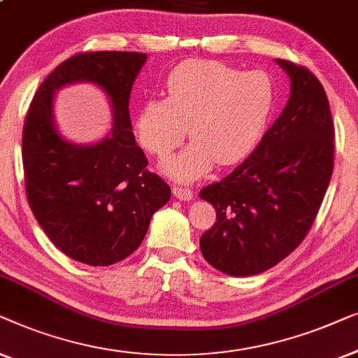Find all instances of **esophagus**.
Listing matches in <instances>:
<instances>
[{
	"label": "esophagus",
	"mask_w": 358,
	"mask_h": 358,
	"mask_svg": "<svg viewBox=\"0 0 358 358\" xmlns=\"http://www.w3.org/2000/svg\"><path fill=\"white\" fill-rule=\"evenodd\" d=\"M173 196L180 201H191L193 199V191L189 188H183V186H173L172 188Z\"/></svg>",
	"instance_id": "1"
}]
</instances>
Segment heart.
<instances>
[{"mask_svg": "<svg viewBox=\"0 0 358 358\" xmlns=\"http://www.w3.org/2000/svg\"><path fill=\"white\" fill-rule=\"evenodd\" d=\"M279 107V90L264 71H240L220 62L188 59L165 79V99L139 105L134 129L141 145L167 157L188 134L193 139L164 170L196 180L213 165H234L261 144Z\"/></svg>", "mask_w": 358, "mask_h": 358, "instance_id": "b5f03b06", "label": "heart"}]
</instances>
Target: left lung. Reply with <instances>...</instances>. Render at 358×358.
Instances as JSON below:
<instances>
[{
  "label": "left lung",
  "instance_id": "left-lung-1",
  "mask_svg": "<svg viewBox=\"0 0 358 358\" xmlns=\"http://www.w3.org/2000/svg\"><path fill=\"white\" fill-rule=\"evenodd\" d=\"M290 97L243 164L199 191L215 224L199 240L204 259L229 275H255L299 246L315 222L334 167V124L323 85L285 59Z\"/></svg>",
  "mask_w": 358,
  "mask_h": 358
}]
</instances>
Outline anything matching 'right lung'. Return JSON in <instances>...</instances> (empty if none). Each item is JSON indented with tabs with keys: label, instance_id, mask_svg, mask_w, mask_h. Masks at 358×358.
<instances>
[{
	"label": "right lung",
	"instance_id": "obj_1",
	"mask_svg": "<svg viewBox=\"0 0 358 358\" xmlns=\"http://www.w3.org/2000/svg\"><path fill=\"white\" fill-rule=\"evenodd\" d=\"M145 53H78L50 73L35 92L22 133L30 209L58 250L79 263L110 266L143 243L170 186L150 173L136 144L129 95ZM92 82L110 100L114 124L99 143H69L57 133L52 97L68 83Z\"/></svg>",
	"mask_w": 358,
	"mask_h": 358
}]
</instances>
